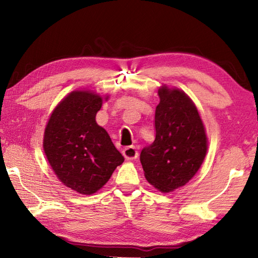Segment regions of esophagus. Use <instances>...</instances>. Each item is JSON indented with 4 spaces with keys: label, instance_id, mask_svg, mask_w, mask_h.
I'll return each mask as SVG.
<instances>
[{
    "label": "esophagus",
    "instance_id": "obj_1",
    "mask_svg": "<svg viewBox=\"0 0 258 258\" xmlns=\"http://www.w3.org/2000/svg\"><path fill=\"white\" fill-rule=\"evenodd\" d=\"M122 153H123L124 157L127 161L135 160V158L138 157V155H139V153H138V151H136L135 146H126Z\"/></svg>",
    "mask_w": 258,
    "mask_h": 258
}]
</instances>
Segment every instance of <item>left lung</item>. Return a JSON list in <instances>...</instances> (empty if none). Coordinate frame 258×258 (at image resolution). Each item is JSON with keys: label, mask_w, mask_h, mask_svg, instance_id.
<instances>
[{"label": "left lung", "mask_w": 258, "mask_h": 258, "mask_svg": "<svg viewBox=\"0 0 258 258\" xmlns=\"http://www.w3.org/2000/svg\"><path fill=\"white\" fill-rule=\"evenodd\" d=\"M155 111V141L141 152L147 182L163 193L184 186L207 152L204 125L194 103L178 89L163 85Z\"/></svg>", "instance_id": "obj_1"}]
</instances>
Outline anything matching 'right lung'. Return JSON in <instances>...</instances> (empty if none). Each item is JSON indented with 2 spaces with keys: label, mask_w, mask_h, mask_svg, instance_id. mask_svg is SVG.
<instances>
[{
  "label": "right lung",
  "mask_w": 258,
  "mask_h": 258,
  "mask_svg": "<svg viewBox=\"0 0 258 258\" xmlns=\"http://www.w3.org/2000/svg\"><path fill=\"white\" fill-rule=\"evenodd\" d=\"M102 103L90 91H74L55 107L45 127L43 149L48 163L58 179L80 194H94L124 162L95 120Z\"/></svg>",
  "instance_id": "right-lung-1"
}]
</instances>
